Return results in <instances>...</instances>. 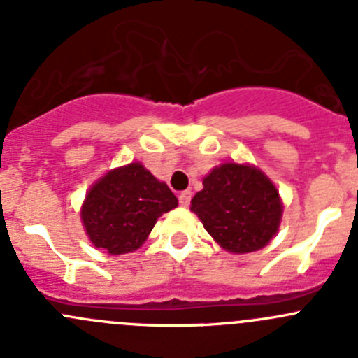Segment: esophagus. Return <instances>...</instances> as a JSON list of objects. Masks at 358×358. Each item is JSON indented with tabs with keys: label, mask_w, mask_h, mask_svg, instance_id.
<instances>
[{
	"label": "esophagus",
	"mask_w": 358,
	"mask_h": 358,
	"mask_svg": "<svg viewBox=\"0 0 358 358\" xmlns=\"http://www.w3.org/2000/svg\"><path fill=\"white\" fill-rule=\"evenodd\" d=\"M190 199H192V192H190V190H183V192L178 196V201L182 206H189Z\"/></svg>",
	"instance_id": "obj_1"
}]
</instances>
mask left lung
I'll use <instances>...</instances> for the list:
<instances>
[{
    "label": "left lung",
    "instance_id": "1",
    "mask_svg": "<svg viewBox=\"0 0 358 358\" xmlns=\"http://www.w3.org/2000/svg\"><path fill=\"white\" fill-rule=\"evenodd\" d=\"M202 185L190 209L227 251H258L275 236L282 204L275 185L259 169L227 162L213 169Z\"/></svg>",
    "mask_w": 358,
    "mask_h": 358
}]
</instances>
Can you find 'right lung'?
I'll list each match as a JSON object with an SVG mask.
<instances>
[{
  "instance_id": "add662e5",
  "label": "right lung",
  "mask_w": 358,
  "mask_h": 358,
  "mask_svg": "<svg viewBox=\"0 0 358 358\" xmlns=\"http://www.w3.org/2000/svg\"><path fill=\"white\" fill-rule=\"evenodd\" d=\"M178 206L166 183L140 162L107 173L92 187L83 204L86 234L96 248L124 255L143 244L162 213Z\"/></svg>"
}]
</instances>
